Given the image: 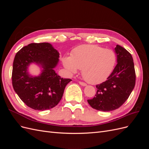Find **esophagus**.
Here are the masks:
<instances>
[{
    "mask_svg": "<svg viewBox=\"0 0 149 149\" xmlns=\"http://www.w3.org/2000/svg\"><path fill=\"white\" fill-rule=\"evenodd\" d=\"M79 84H81V86H86V84L84 82H82V81H79Z\"/></svg>",
    "mask_w": 149,
    "mask_h": 149,
    "instance_id": "obj_1",
    "label": "esophagus"
}]
</instances>
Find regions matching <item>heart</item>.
<instances>
[{
  "label": "heart",
  "instance_id": "heart-1",
  "mask_svg": "<svg viewBox=\"0 0 149 149\" xmlns=\"http://www.w3.org/2000/svg\"><path fill=\"white\" fill-rule=\"evenodd\" d=\"M113 51L94 45L76 48L71 56L63 58V63L70 73L82 70L83 78L91 84L101 83L109 77L116 64Z\"/></svg>",
  "mask_w": 149,
  "mask_h": 149
}]
</instances>
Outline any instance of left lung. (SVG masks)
Listing matches in <instances>:
<instances>
[{
  "mask_svg": "<svg viewBox=\"0 0 149 149\" xmlns=\"http://www.w3.org/2000/svg\"><path fill=\"white\" fill-rule=\"evenodd\" d=\"M118 64L106 81L97 84L95 96L88 100L93 109L111 111L125 102L136 84V72L132 56L127 50L117 45L114 48Z\"/></svg>",
  "mask_w": 149,
  "mask_h": 149,
  "instance_id": "left-lung-1",
  "label": "left lung"
}]
</instances>
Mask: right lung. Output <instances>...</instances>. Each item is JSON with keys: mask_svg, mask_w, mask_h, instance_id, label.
Masks as SVG:
<instances>
[{"mask_svg": "<svg viewBox=\"0 0 149 149\" xmlns=\"http://www.w3.org/2000/svg\"><path fill=\"white\" fill-rule=\"evenodd\" d=\"M59 52L49 43H33L20 49L13 63L12 86L25 104L38 111L50 109L61 100L71 79L61 78L54 68L59 61ZM36 63L43 68L38 77L30 76L28 67Z\"/></svg>", "mask_w": 149, "mask_h": 149, "instance_id": "add662e5", "label": "right lung"}]
</instances>
